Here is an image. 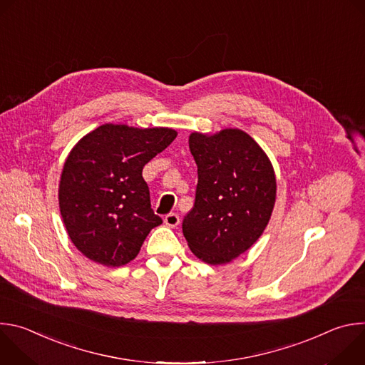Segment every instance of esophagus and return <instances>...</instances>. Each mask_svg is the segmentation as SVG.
I'll list each match as a JSON object with an SVG mask.
<instances>
[{"label":"esophagus","instance_id":"esophagus-1","mask_svg":"<svg viewBox=\"0 0 365 365\" xmlns=\"http://www.w3.org/2000/svg\"><path fill=\"white\" fill-rule=\"evenodd\" d=\"M165 224L170 228H175L180 224V218H179L178 214H169V215L165 217Z\"/></svg>","mask_w":365,"mask_h":365}]
</instances>
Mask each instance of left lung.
I'll return each mask as SVG.
<instances>
[{
	"mask_svg": "<svg viewBox=\"0 0 365 365\" xmlns=\"http://www.w3.org/2000/svg\"><path fill=\"white\" fill-rule=\"evenodd\" d=\"M189 148L197 186L183 235L202 262L225 264L266 230L276 202L274 170L263 148L238 128L192 133Z\"/></svg>",
	"mask_w": 365,
	"mask_h": 365,
	"instance_id": "1",
	"label": "left lung"
}]
</instances>
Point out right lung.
<instances>
[{"mask_svg":"<svg viewBox=\"0 0 365 365\" xmlns=\"http://www.w3.org/2000/svg\"><path fill=\"white\" fill-rule=\"evenodd\" d=\"M176 135L165 127L103 124L71 150L59 207L71 241L85 257L107 267L124 266L163 222L151 210L143 168Z\"/></svg>","mask_w":365,"mask_h":365,"instance_id":"obj_1","label":"right lung"}]
</instances>
